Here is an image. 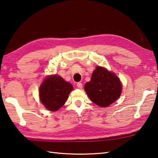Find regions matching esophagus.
<instances>
[{
  "label": "esophagus",
  "mask_w": 158,
  "mask_h": 158,
  "mask_svg": "<svg viewBox=\"0 0 158 158\" xmlns=\"http://www.w3.org/2000/svg\"><path fill=\"white\" fill-rule=\"evenodd\" d=\"M77 87L79 88V89H82V84L81 82H77Z\"/></svg>",
  "instance_id": "obj_1"
}]
</instances>
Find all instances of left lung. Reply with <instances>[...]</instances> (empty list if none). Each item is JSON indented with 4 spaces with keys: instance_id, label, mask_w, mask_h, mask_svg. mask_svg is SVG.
I'll return each mask as SVG.
<instances>
[{
    "instance_id": "obj_1",
    "label": "left lung",
    "mask_w": 158,
    "mask_h": 158,
    "mask_svg": "<svg viewBox=\"0 0 158 158\" xmlns=\"http://www.w3.org/2000/svg\"><path fill=\"white\" fill-rule=\"evenodd\" d=\"M85 90L93 103L105 107L119 98L122 84L117 75L97 66L93 71L91 81L85 85Z\"/></svg>"
}]
</instances>
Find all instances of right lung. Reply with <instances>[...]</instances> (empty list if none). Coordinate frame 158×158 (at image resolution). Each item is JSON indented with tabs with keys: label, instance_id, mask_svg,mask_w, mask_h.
<instances>
[{
	"label": "right lung",
	"instance_id": "obj_1",
	"mask_svg": "<svg viewBox=\"0 0 158 158\" xmlns=\"http://www.w3.org/2000/svg\"><path fill=\"white\" fill-rule=\"evenodd\" d=\"M73 90L71 83L57 75L49 76L40 87V98L44 107L50 111H57L64 105L69 94Z\"/></svg>",
	"mask_w": 158,
	"mask_h": 158
}]
</instances>
